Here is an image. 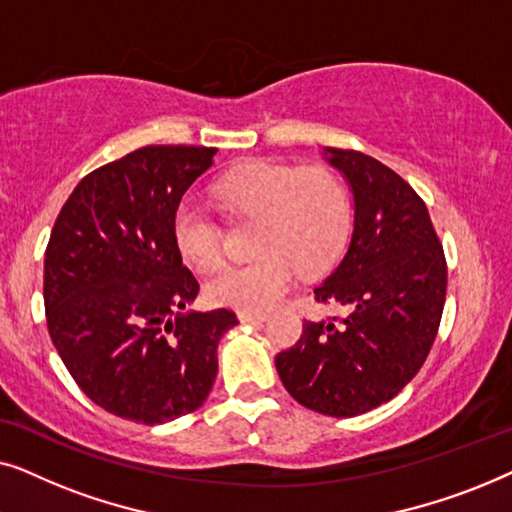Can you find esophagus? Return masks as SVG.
Masks as SVG:
<instances>
[{
  "label": "esophagus",
  "instance_id": "esophagus-1",
  "mask_svg": "<svg viewBox=\"0 0 512 512\" xmlns=\"http://www.w3.org/2000/svg\"><path fill=\"white\" fill-rule=\"evenodd\" d=\"M237 317H240V321H249V324H261V321L268 319V314L265 312H237Z\"/></svg>",
  "mask_w": 512,
  "mask_h": 512
}]
</instances>
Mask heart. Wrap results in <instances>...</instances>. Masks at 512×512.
I'll use <instances>...</instances> for the list:
<instances>
[{
    "label": "heart",
    "instance_id": "obj_1",
    "mask_svg": "<svg viewBox=\"0 0 512 512\" xmlns=\"http://www.w3.org/2000/svg\"><path fill=\"white\" fill-rule=\"evenodd\" d=\"M214 195L230 221L254 223L251 254L207 282L216 305L244 312L268 310L291 286L293 272L310 277L326 270L345 249L352 228V202L345 184L328 167L251 163L228 172ZM174 242L195 268L223 261L226 235L207 209L184 202L174 214Z\"/></svg>",
    "mask_w": 512,
    "mask_h": 512
}]
</instances>
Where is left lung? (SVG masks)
Here are the masks:
<instances>
[{"label":"left lung","instance_id":"obj_1","mask_svg":"<svg viewBox=\"0 0 512 512\" xmlns=\"http://www.w3.org/2000/svg\"><path fill=\"white\" fill-rule=\"evenodd\" d=\"M354 193L349 247L314 300L345 317L305 321L277 354V373L300 405L354 417L387 403L424 366L447 291V263L429 209L408 181L352 149H324Z\"/></svg>","mask_w":512,"mask_h":512}]
</instances>
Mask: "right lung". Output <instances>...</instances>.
Segmentation results:
<instances>
[{"label":"right lung","instance_id":"right-lung-1","mask_svg":"<svg viewBox=\"0 0 512 512\" xmlns=\"http://www.w3.org/2000/svg\"><path fill=\"white\" fill-rule=\"evenodd\" d=\"M207 146H144L86 174L62 205L44 261L46 324L90 401L139 424L198 410L233 310L184 312L200 284L174 214L214 163Z\"/></svg>","mask_w":512,"mask_h":512}]
</instances>
